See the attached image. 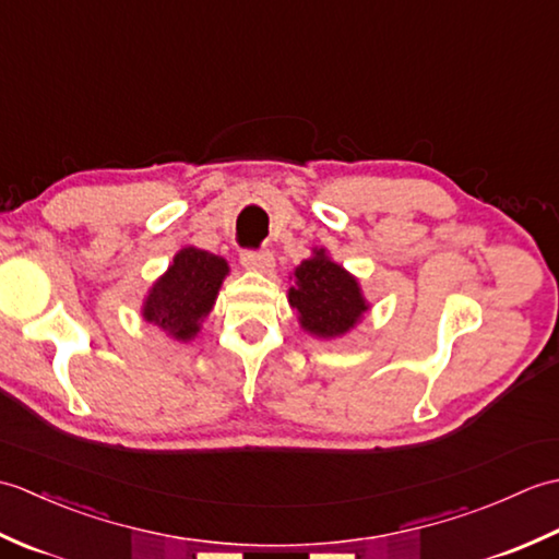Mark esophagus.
<instances>
[{
    "mask_svg": "<svg viewBox=\"0 0 559 559\" xmlns=\"http://www.w3.org/2000/svg\"><path fill=\"white\" fill-rule=\"evenodd\" d=\"M240 261L249 271H261V273L273 271V254L269 249H245Z\"/></svg>",
    "mask_w": 559,
    "mask_h": 559,
    "instance_id": "1",
    "label": "esophagus"
}]
</instances>
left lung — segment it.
Here are the masks:
<instances>
[{"mask_svg":"<svg viewBox=\"0 0 559 559\" xmlns=\"http://www.w3.org/2000/svg\"><path fill=\"white\" fill-rule=\"evenodd\" d=\"M288 298L300 312V324L324 338L346 334L367 310L358 281L329 261L324 249L295 269V286Z\"/></svg>","mask_w":559,"mask_h":559,"instance_id":"obj_1","label":"left lung"}]
</instances>
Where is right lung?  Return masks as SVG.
<instances>
[{
	"label": "right lung",
	"instance_id": "add662e5",
	"mask_svg": "<svg viewBox=\"0 0 559 559\" xmlns=\"http://www.w3.org/2000/svg\"><path fill=\"white\" fill-rule=\"evenodd\" d=\"M225 273H228L225 259L204 249L185 247L173 259L168 273L151 288L144 317L175 338H192L201 319L211 312Z\"/></svg>",
	"mask_w": 559,
	"mask_h": 559
}]
</instances>
